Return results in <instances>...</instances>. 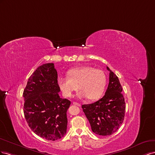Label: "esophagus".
Listing matches in <instances>:
<instances>
[{
  "label": "esophagus",
  "mask_w": 155,
  "mask_h": 155,
  "mask_svg": "<svg viewBox=\"0 0 155 155\" xmlns=\"http://www.w3.org/2000/svg\"><path fill=\"white\" fill-rule=\"evenodd\" d=\"M73 104L74 105H76V106H78V107H81V104L80 103H78L77 102H73Z\"/></svg>",
  "instance_id": "34e87169"
}]
</instances>
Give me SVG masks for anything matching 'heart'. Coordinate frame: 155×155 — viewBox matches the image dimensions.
Wrapping results in <instances>:
<instances>
[{"instance_id":"obj_1","label":"heart","mask_w":155,"mask_h":155,"mask_svg":"<svg viewBox=\"0 0 155 155\" xmlns=\"http://www.w3.org/2000/svg\"><path fill=\"white\" fill-rule=\"evenodd\" d=\"M68 77H60L58 84L63 95L71 97L78 90L79 96L94 101L102 95L107 84V77L103 71L88 66L73 68L68 71Z\"/></svg>"}]
</instances>
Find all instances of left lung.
Listing matches in <instances>:
<instances>
[{
    "mask_svg": "<svg viewBox=\"0 0 155 155\" xmlns=\"http://www.w3.org/2000/svg\"><path fill=\"white\" fill-rule=\"evenodd\" d=\"M109 84L104 95L96 102L83 104L82 108L89 121L92 131L100 136L116 132L124 120L125 98L119 78L108 67Z\"/></svg>",
    "mask_w": 155,
    "mask_h": 155,
    "instance_id": "left-lung-1",
    "label": "left lung"
}]
</instances>
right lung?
Wrapping results in <instances>:
<instances>
[{
	"label": "right lung",
	"instance_id": "add662e5",
	"mask_svg": "<svg viewBox=\"0 0 155 155\" xmlns=\"http://www.w3.org/2000/svg\"><path fill=\"white\" fill-rule=\"evenodd\" d=\"M57 79L54 64H43L29 77L23 91V112L29 127L41 138L51 141L66 134L71 104L70 101L60 97Z\"/></svg>",
	"mask_w": 155,
	"mask_h": 155
}]
</instances>
